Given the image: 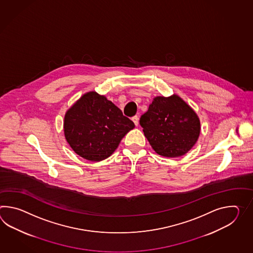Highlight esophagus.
<instances>
[{"mask_svg":"<svg viewBox=\"0 0 253 253\" xmlns=\"http://www.w3.org/2000/svg\"><path fill=\"white\" fill-rule=\"evenodd\" d=\"M132 122L134 123L135 125L136 126H138V124H139V117L138 116H134V117H132Z\"/></svg>","mask_w":253,"mask_h":253,"instance_id":"34e87169","label":"esophagus"}]
</instances>
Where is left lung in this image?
Wrapping results in <instances>:
<instances>
[{
  "label": "left lung",
  "instance_id": "obj_1",
  "mask_svg": "<svg viewBox=\"0 0 253 253\" xmlns=\"http://www.w3.org/2000/svg\"><path fill=\"white\" fill-rule=\"evenodd\" d=\"M140 124L152 149L164 157L184 155L201 133L197 113L177 94L153 98Z\"/></svg>",
  "mask_w": 253,
  "mask_h": 253
}]
</instances>
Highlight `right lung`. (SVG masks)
Wrapping results in <instances>:
<instances>
[{
  "instance_id": "1",
  "label": "right lung",
  "mask_w": 253,
  "mask_h": 253,
  "mask_svg": "<svg viewBox=\"0 0 253 253\" xmlns=\"http://www.w3.org/2000/svg\"><path fill=\"white\" fill-rule=\"evenodd\" d=\"M135 125L104 95L88 91L67 110L65 139L73 152L90 162L110 157Z\"/></svg>"
}]
</instances>
